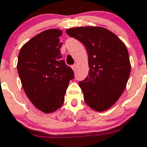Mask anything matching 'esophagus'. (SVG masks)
<instances>
[{"label": "esophagus", "mask_w": 147, "mask_h": 147, "mask_svg": "<svg viewBox=\"0 0 147 147\" xmlns=\"http://www.w3.org/2000/svg\"><path fill=\"white\" fill-rule=\"evenodd\" d=\"M72 69H73V71H75V69H76V65L74 64L72 66Z\"/></svg>", "instance_id": "obj_1"}]
</instances>
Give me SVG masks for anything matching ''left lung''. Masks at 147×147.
Masks as SVG:
<instances>
[{"label":"left lung","mask_w":147,"mask_h":147,"mask_svg":"<svg viewBox=\"0 0 147 147\" xmlns=\"http://www.w3.org/2000/svg\"><path fill=\"white\" fill-rule=\"evenodd\" d=\"M66 32L87 51L89 74L79 82L84 101L93 110H107L119 99L129 77L127 47L114 33L100 26H79Z\"/></svg>","instance_id":"left-lung-1"}]
</instances>
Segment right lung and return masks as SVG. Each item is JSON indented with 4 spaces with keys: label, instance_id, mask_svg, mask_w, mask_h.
Instances as JSON below:
<instances>
[{
    "label": "right lung",
    "instance_id": "1",
    "mask_svg": "<svg viewBox=\"0 0 147 147\" xmlns=\"http://www.w3.org/2000/svg\"><path fill=\"white\" fill-rule=\"evenodd\" d=\"M62 31L47 29L33 37L20 49L17 69L23 89L32 104L52 113L64 103L74 72L61 54Z\"/></svg>",
    "mask_w": 147,
    "mask_h": 147
}]
</instances>
